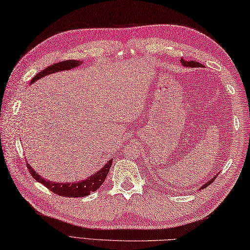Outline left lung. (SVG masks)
I'll return each mask as SVG.
<instances>
[{
	"label": "left lung",
	"mask_w": 250,
	"mask_h": 250,
	"mask_svg": "<svg viewBox=\"0 0 250 250\" xmlns=\"http://www.w3.org/2000/svg\"><path fill=\"white\" fill-rule=\"evenodd\" d=\"M180 62L182 63V65L183 67H188V68H200V67H203V64H201L200 62H197V61H193V60H191V61H187V60H185V59H180ZM215 178L216 177H213V178H211V179L208 181L207 183H205V185H203V187H201L200 188V190H203V189H205V188H207L208 186L210 185V183L215 180Z\"/></svg>",
	"instance_id": "obj_1"
}]
</instances>
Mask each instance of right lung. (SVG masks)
I'll return each mask as SVG.
<instances>
[{"mask_svg": "<svg viewBox=\"0 0 250 250\" xmlns=\"http://www.w3.org/2000/svg\"><path fill=\"white\" fill-rule=\"evenodd\" d=\"M82 62L83 61L81 60H65V61H62V62L54 63L52 65H49V67H47L46 69L40 71L37 75H34V78L31 80V82H30V85L33 84L35 81H38L40 79L44 78V76L49 75L52 73L61 72V71L63 70L68 71L70 69L78 68L80 64H82ZM112 161H113L112 159L109 160L106 162V164L103 168H100L98 171L95 172L94 175L88 176L84 180L75 181V182L50 181V180L45 179L43 177H41V175H39L38 172L28 164V162H27V166L30 174H31V176L35 180L40 183H42V185L46 187L48 190L56 193V194H58L60 196H65V197H82V196H87L91 192H95L99 189V187L103 185L104 181L105 180L106 175H108L110 167L112 165Z\"/></svg>", "mask_w": 250, "mask_h": 250, "instance_id": "obj_1", "label": "right lung"}]
</instances>
